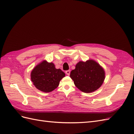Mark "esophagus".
<instances>
[{
  "instance_id": "esophagus-1",
  "label": "esophagus",
  "mask_w": 134,
  "mask_h": 134,
  "mask_svg": "<svg viewBox=\"0 0 134 134\" xmlns=\"http://www.w3.org/2000/svg\"><path fill=\"white\" fill-rule=\"evenodd\" d=\"M65 73L68 75H70V70H66L65 71Z\"/></svg>"
}]
</instances>
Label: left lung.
I'll return each mask as SVG.
<instances>
[{
	"mask_svg": "<svg viewBox=\"0 0 134 134\" xmlns=\"http://www.w3.org/2000/svg\"><path fill=\"white\" fill-rule=\"evenodd\" d=\"M70 78L79 90L84 93L96 91L102 86L105 78L103 69L95 61L80 62L71 70Z\"/></svg>",
	"mask_w": 134,
	"mask_h": 134,
	"instance_id": "obj_1",
	"label": "left lung"
}]
</instances>
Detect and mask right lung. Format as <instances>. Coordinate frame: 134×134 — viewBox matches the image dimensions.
Returning a JSON list of instances; mask_svg holds the SVG:
<instances>
[{"label": "right lung", "instance_id": "obj_1", "mask_svg": "<svg viewBox=\"0 0 134 134\" xmlns=\"http://www.w3.org/2000/svg\"><path fill=\"white\" fill-rule=\"evenodd\" d=\"M65 75V74L62 70L55 68L53 63L44 60L32 70L31 78L38 90L47 93L57 88Z\"/></svg>", "mask_w": 134, "mask_h": 134}]
</instances>
